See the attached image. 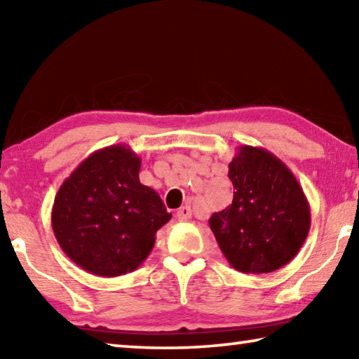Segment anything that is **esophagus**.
I'll list each match as a JSON object with an SVG mask.
<instances>
[{"instance_id":"obj_1","label":"esophagus","mask_w":359,"mask_h":359,"mask_svg":"<svg viewBox=\"0 0 359 359\" xmlns=\"http://www.w3.org/2000/svg\"><path fill=\"white\" fill-rule=\"evenodd\" d=\"M191 208L190 205H182V208L177 210V218L180 222H187V220H190L191 218Z\"/></svg>"}]
</instances>
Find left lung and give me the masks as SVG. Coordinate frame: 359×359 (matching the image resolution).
Masks as SVG:
<instances>
[{
	"label": "left lung",
	"mask_w": 359,
	"mask_h": 359,
	"mask_svg": "<svg viewBox=\"0 0 359 359\" xmlns=\"http://www.w3.org/2000/svg\"><path fill=\"white\" fill-rule=\"evenodd\" d=\"M233 203L209 224L236 271L266 274L290 263L311 229V205L282 160L261 147L241 145L229 163Z\"/></svg>",
	"instance_id": "1"
}]
</instances>
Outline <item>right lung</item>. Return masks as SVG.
<instances>
[{
	"mask_svg": "<svg viewBox=\"0 0 359 359\" xmlns=\"http://www.w3.org/2000/svg\"><path fill=\"white\" fill-rule=\"evenodd\" d=\"M141 158L128 145H109L79 165L52 208L58 245L90 274L117 277L144 263L155 234L171 220L154 188L139 182Z\"/></svg>",
	"mask_w": 359,
	"mask_h": 359,
	"instance_id": "add662e5",
	"label": "right lung"
}]
</instances>
